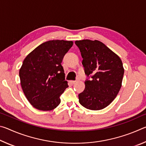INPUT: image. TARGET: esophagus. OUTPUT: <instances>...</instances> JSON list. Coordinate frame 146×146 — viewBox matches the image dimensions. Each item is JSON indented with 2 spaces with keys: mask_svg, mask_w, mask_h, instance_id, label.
<instances>
[{
  "mask_svg": "<svg viewBox=\"0 0 146 146\" xmlns=\"http://www.w3.org/2000/svg\"><path fill=\"white\" fill-rule=\"evenodd\" d=\"M71 82L72 84H75L78 82V80H72V81H71Z\"/></svg>",
  "mask_w": 146,
  "mask_h": 146,
  "instance_id": "34e87169",
  "label": "esophagus"
}]
</instances>
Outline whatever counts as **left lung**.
Returning a JSON list of instances; mask_svg holds the SVG:
<instances>
[{"instance_id": "obj_1", "label": "left lung", "mask_w": 146, "mask_h": 146, "mask_svg": "<svg viewBox=\"0 0 146 146\" xmlns=\"http://www.w3.org/2000/svg\"><path fill=\"white\" fill-rule=\"evenodd\" d=\"M75 44L89 78L85 81L84 90L78 95L79 102L88 110H102L113 102L120 90L124 73L122 62L98 40H76Z\"/></svg>"}]
</instances>
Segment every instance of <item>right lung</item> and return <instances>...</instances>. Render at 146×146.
Returning <instances> with one entry per match:
<instances>
[{"label": "right lung", "mask_w": 146, "mask_h": 146, "mask_svg": "<svg viewBox=\"0 0 146 146\" xmlns=\"http://www.w3.org/2000/svg\"><path fill=\"white\" fill-rule=\"evenodd\" d=\"M73 44L64 40L47 41L24 60L19 71L21 86L35 108L51 111L60 103V95L68 87L61 63Z\"/></svg>", "instance_id": "1"}]
</instances>
